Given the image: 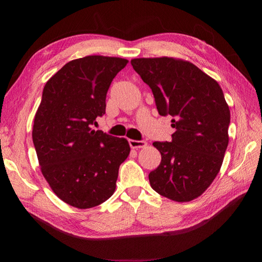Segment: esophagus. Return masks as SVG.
Wrapping results in <instances>:
<instances>
[{
  "label": "esophagus",
  "mask_w": 262,
  "mask_h": 262,
  "mask_svg": "<svg viewBox=\"0 0 262 262\" xmlns=\"http://www.w3.org/2000/svg\"><path fill=\"white\" fill-rule=\"evenodd\" d=\"M129 144L132 148H141L146 145L145 141H137V140H129Z\"/></svg>",
  "instance_id": "esophagus-1"
}]
</instances>
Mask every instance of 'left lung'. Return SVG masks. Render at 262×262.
Returning a JSON list of instances; mask_svg holds the SVG:
<instances>
[{
  "instance_id": "obj_1",
  "label": "left lung",
  "mask_w": 262,
  "mask_h": 262,
  "mask_svg": "<svg viewBox=\"0 0 262 262\" xmlns=\"http://www.w3.org/2000/svg\"><path fill=\"white\" fill-rule=\"evenodd\" d=\"M161 116H170V142H154L162 155L148 173L157 193L178 202L202 194L220 171L228 145L231 113L216 81L192 63L172 58L131 60Z\"/></svg>"
}]
</instances>
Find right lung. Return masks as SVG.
<instances>
[{
    "label": "right lung",
    "mask_w": 262,
    "mask_h": 262,
    "mask_svg": "<svg viewBox=\"0 0 262 262\" xmlns=\"http://www.w3.org/2000/svg\"><path fill=\"white\" fill-rule=\"evenodd\" d=\"M126 63L89 55L67 63L43 87L33 142L43 177L74 208L90 209L108 200L130 153L125 139L93 130L96 118L106 113L110 84Z\"/></svg>",
    "instance_id": "1"
}]
</instances>
